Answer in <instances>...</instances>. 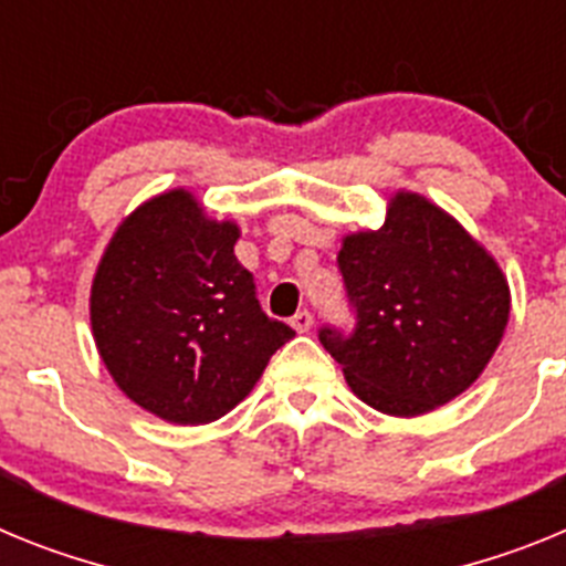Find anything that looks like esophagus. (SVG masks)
Here are the masks:
<instances>
[{
	"label": "esophagus",
	"instance_id": "esophagus-1",
	"mask_svg": "<svg viewBox=\"0 0 566 566\" xmlns=\"http://www.w3.org/2000/svg\"><path fill=\"white\" fill-rule=\"evenodd\" d=\"M290 324H293V331H296V333H311L313 316L307 311H298L296 316L290 318Z\"/></svg>",
	"mask_w": 566,
	"mask_h": 566
}]
</instances>
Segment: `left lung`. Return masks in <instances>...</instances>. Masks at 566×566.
Wrapping results in <instances>:
<instances>
[{
  "label": "left lung",
  "instance_id": "8db88e82",
  "mask_svg": "<svg viewBox=\"0 0 566 566\" xmlns=\"http://www.w3.org/2000/svg\"><path fill=\"white\" fill-rule=\"evenodd\" d=\"M356 327H322L324 350L358 399L387 416H421L473 385L510 318L499 262L453 216L399 190L378 230L338 250Z\"/></svg>",
  "mask_w": 566,
  "mask_h": 566
}]
</instances>
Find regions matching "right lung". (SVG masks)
Wrapping results in <instances>:
<instances>
[{
	"instance_id": "1",
	"label": "right lung",
	"mask_w": 566,
	"mask_h": 566,
	"mask_svg": "<svg viewBox=\"0 0 566 566\" xmlns=\"http://www.w3.org/2000/svg\"><path fill=\"white\" fill-rule=\"evenodd\" d=\"M239 224L208 219L185 188L116 228L91 287L93 342L127 399L170 424L222 419L296 336L264 316L239 264Z\"/></svg>"
}]
</instances>
